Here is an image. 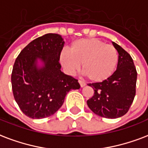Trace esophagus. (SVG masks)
<instances>
[{"label": "esophagus", "mask_w": 148, "mask_h": 148, "mask_svg": "<svg viewBox=\"0 0 148 148\" xmlns=\"http://www.w3.org/2000/svg\"><path fill=\"white\" fill-rule=\"evenodd\" d=\"M78 83L80 84V85H81V87H82H82H84V86H85V85H86L85 82H82V81H80V80L78 81Z\"/></svg>", "instance_id": "1"}]
</instances>
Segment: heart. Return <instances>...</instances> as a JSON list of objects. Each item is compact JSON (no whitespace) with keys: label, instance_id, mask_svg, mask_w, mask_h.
<instances>
[{"label":"heart","instance_id":"1","mask_svg":"<svg viewBox=\"0 0 148 148\" xmlns=\"http://www.w3.org/2000/svg\"><path fill=\"white\" fill-rule=\"evenodd\" d=\"M71 52L64 49L60 62L68 74L82 70L92 82H101L109 79L116 69L119 56L113 46L95 38L80 39L71 45Z\"/></svg>","mask_w":148,"mask_h":148}]
</instances>
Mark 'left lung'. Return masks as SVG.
Instances as JSON below:
<instances>
[{
  "label": "left lung",
  "mask_w": 148,
  "mask_h": 148,
  "mask_svg": "<svg viewBox=\"0 0 148 148\" xmlns=\"http://www.w3.org/2000/svg\"><path fill=\"white\" fill-rule=\"evenodd\" d=\"M112 45L119 53L116 71L104 82L88 84L94 95L87 101L94 113L107 119H116L128 112L136 94L137 77L130 55L114 42Z\"/></svg>",
  "instance_id": "1"
}]
</instances>
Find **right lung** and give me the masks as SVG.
Wrapping results in <instances>:
<instances>
[{"label":"right lung","mask_w":148,"mask_h":148,"mask_svg":"<svg viewBox=\"0 0 148 148\" xmlns=\"http://www.w3.org/2000/svg\"><path fill=\"white\" fill-rule=\"evenodd\" d=\"M64 43L59 34H46L28 44L15 60L11 74L13 95L22 112L32 119L53 115L66 95L80 88L77 79L60 70Z\"/></svg>","instance_id":"add662e5"}]
</instances>
